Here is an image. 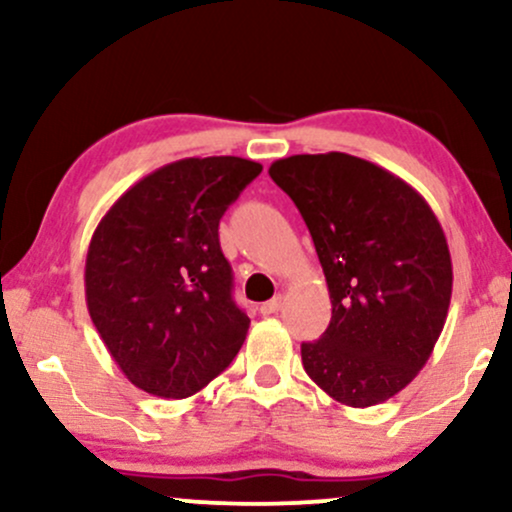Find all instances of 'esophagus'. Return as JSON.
Instances as JSON below:
<instances>
[{
	"label": "esophagus",
	"mask_w": 512,
	"mask_h": 512,
	"mask_svg": "<svg viewBox=\"0 0 512 512\" xmlns=\"http://www.w3.org/2000/svg\"><path fill=\"white\" fill-rule=\"evenodd\" d=\"M281 308H284V298L276 296V298H272V301L260 305V313L262 315H274V313H279Z\"/></svg>",
	"instance_id": "34e87169"
}]
</instances>
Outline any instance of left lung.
<instances>
[{"label":"left lung","instance_id":"obj_1","mask_svg":"<svg viewBox=\"0 0 512 512\" xmlns=\"http://www.w3.org/2000/svg\"><path fill=\"white\" fill-rule=\"evenodd\" d=\"M269 175L301 211L330 289V327L301 346L305 373L346 407L395 397L448 317L443 226L402 178L342 151L279 158Z\"/></svg>","mask_w":512,"mask_h":512}]
</instances>
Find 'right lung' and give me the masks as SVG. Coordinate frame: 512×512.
Segmentation results:
<instances>
[{
  "label": "right lung",
  "instance_id": "right-lung-1",
  "mask_svg": "<svg viewBox=\"0 0 512 512\" xmlns=\"http://www.w3.org/2000/svg\"><path fill=\"white\" fill-rule=\"evenodd\" d=\"M260 173L250 158H180L134 182L93 231L88 315L139 390L195 395L243 346L250 317L233 303L219 221Z\"/></svg>",
  "mask_w": 512,
  "mask_h": 512
}]
</instances>
